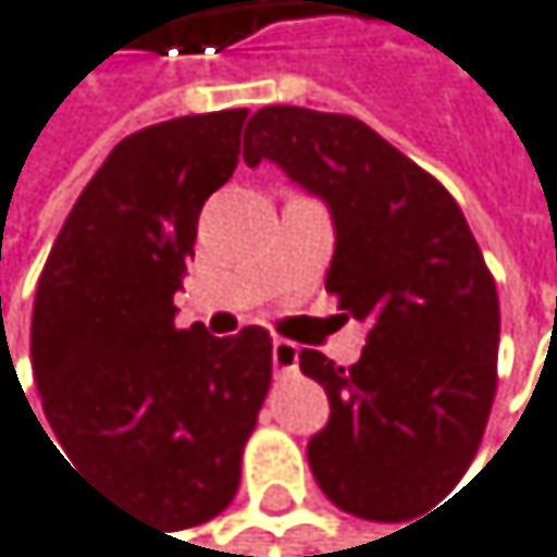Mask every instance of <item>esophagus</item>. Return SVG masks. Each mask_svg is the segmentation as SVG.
Here are the masks:
<instances>
[{"label": "esophagus", "instance_id": "esophagus-1", "mask_svg": "<svg viewBox=\"0 0 557 557\" xmlns=\"http://www.w3.org/2000/svg\"><path fill=\"white\" fill-rule=\"evenodd\" d=\"M272 367L278 376H292L299 370V346L288 343V339H275L272 343Z\"/></svg>", "mask_w": 557, "mask_h": 557}]
</instances>
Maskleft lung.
<instances>
[{"label":"left lung","mask_w":557,"mask_h":557,"mask_svg":"<svg viewBox=\"0 0 557 557\" xmlns=\"http://www.w3.org/2000/svg\"><path fill=\"white\" fill-rule=\"evenodd\" d=\"M245 161H272L329 208L325 288L370 325L349 370L299 352L329 396L312 478L356 518L407 521L463 478L487 426L500 306L484 255L447 187L356 116L262 107Z\"/></svg>","instance_id":"1"}]
</instances>
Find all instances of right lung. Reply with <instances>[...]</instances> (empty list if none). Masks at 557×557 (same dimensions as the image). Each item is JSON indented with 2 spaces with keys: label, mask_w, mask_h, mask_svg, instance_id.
Returning <instances> with one entry per match:
<instances>
[{
  "label": "right lung",
  "mask_w": 557,
  "mask_h": 557,
  "mask_svg": "<svg viewBox=\"0 0 557 557\" xmlns=\"http://www.w3.org/2000/svg\"><path fill=\"white\" fill-rule=\"evenodd\" d=\"M245 116H177L120 140L36 285L33 376L63 460L174 531L232 504L272 383L262 325L224 339L174 325L198 214L238 168Z\"/></svg>",
  "instance_id": "1"
}]
</instances>
